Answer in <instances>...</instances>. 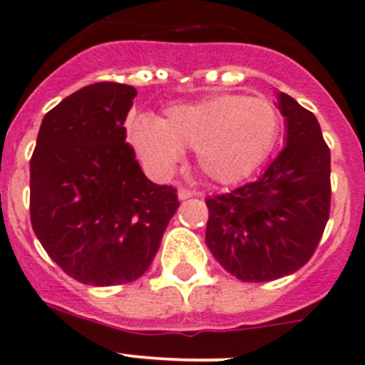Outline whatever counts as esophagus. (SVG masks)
<instances>
[{
    "mask_svg": "<svg viewBox=\"0 0 365 365\" xmlns=\"http://www.w3.org/2000/svg\"><path fill=\"white\" fill-rule=\"evenodd\" d=\"M190 196H192V190H189L187 187H182V185L178 187V197H180V200H182V201L189 200Z\"/></svg>",
    "mask_w": 365,
    "mask_h": 365,
    "instance_id": "1",
    "label": "esophagus"
}]
</instances>
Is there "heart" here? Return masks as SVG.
<instances>
[{"label":"heart","mask_w":365,"mask_h":365,"mask_svg":"<svg viewBox=\"0 0 365 365\" xmlns=\"http://www.w3.org/2000/svg\"><path fill=\"white\" fill-rule=\"evenodd\" d=\"M280 135V112L265 98L219 94L189 105H176L160 121L137 115L128 139L150 173L164 176L196 151L197 168L217 183L246 178L265 158Z\"/></svg>","instance_id":"heart-1"}]
</instances>
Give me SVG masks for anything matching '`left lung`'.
Returning a JSON list of instances; mask_svg holds the SVG:
<instances>
[{"instance_id":"left-lung-1","label":"left lung","mask_w":365,"mask_h":365,"mask_svg":"<svg viewBox=\"0 0 365 365\" xmlns=\"http://www.w3.org/2000/svg\"><path fill=\"white\" fill-rule=\"evenodd\" d=\"M285 148L255 182L208 196L207 242L215 260L242 282L292 274L310 260L330 215V150L316 115L277 94Z\"/></svg>"}]
</instances>
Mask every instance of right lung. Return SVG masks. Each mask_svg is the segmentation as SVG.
I'll return each mask as SVG.
<instances>
[{"mask_svg": "<svg viewBox=\"0 0 365 365\" xmlns=\"http://www.w3.org/2000/svg\"><path fill=\"white\" fill-rule=\"evenodd\" d=\"M137 91L100 81L42 119L30 160V219L46 253L85 285L137 280L180 207L176 189L150 182L126 144Z\"/></svg>", "mask_w": 365, "mask_h": 365, "instance_id": "1", "label": "right lung"}]
</instances>
